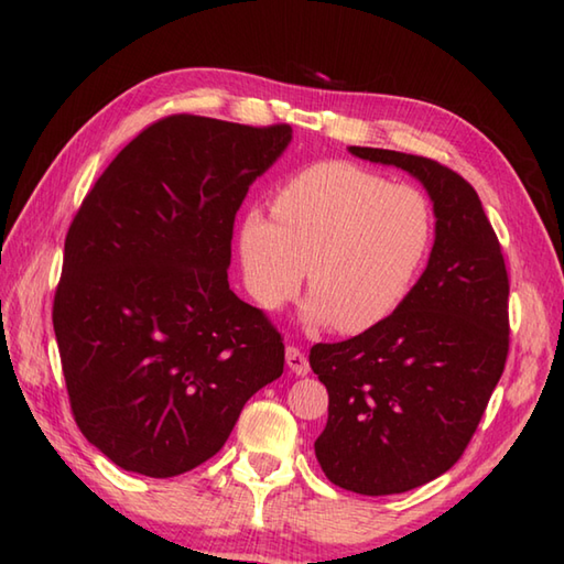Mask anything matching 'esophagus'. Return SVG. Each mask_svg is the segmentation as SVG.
Returning a JSON list of instances; mask_svg holds the SVG:
<instances>
[{
    "label": "esophagus",
    "mask_w": 564,
    "mask_h": 564,
    "mask_svg": "<svg viewBox=\"0 0 564 564\" xmlns=\"http://www.w3.org/2000/svg\"><path fill=\"white\" fill-rule=\"evenodd\" d=\"M285 364H289V368L293 370L295 376H307L310 373L307 356L301 349H295V346H289V349H285Z\"/></svg>",
    "instance_id": "34e87169"
}]
</instances>
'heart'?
Wrapping results in <instances>:
<instances>
[{
    "instance_id": "1",
    "label": "heart",
    "mask_w": 564,
    "mask_h": 564,
    "mask_svg": "<svg viewBox=\"0 0 564 564\" xmlns=\"http://www.w3.org/2000/svg\"><path fill=\"white\" fill-rule=\"evenodd\" d=\"M271 213L247 210L239 261L249 295L283 307L305 281L303 319L358 334L398 310L434 245V210L410 184L351 162H319L275 191Z\"/></svg>"
}]
</instances>
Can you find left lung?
Instances as JSON below:
<instances>
[{
  "mask_svg": "<svg viewBox=\"0 0 564 564\" xmlns=\"http://www.w3.org/2000/svg\"><path fill=\"white\" fill-rule=\"evenodd\" d=\"M398 166L434 203V247L410 295L354 339L315 344L310 368L329 392L315 455L356 495L410 492L458 463L505 373L509 275L480 196L434 160L349 148Z\"/></svg>",
  "mask_w": 564,
  "mask_h": 564,
  "instance_id": "8db88e82",
  "label": "left lung"
}]
</instances>
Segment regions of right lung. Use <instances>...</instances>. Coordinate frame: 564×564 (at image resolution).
Here are the masks:
<instances>
[{
	"label": "right lung",
	"instance_id": "right-lung-1",
	"mask_svg": "<svg viewBox=\"0 0 564 564\" xmlns=\"http://www.w3.org/2000/svg\"><path fill=\"white\" fill-rule=\"evenodd\" d=\"M291 126L178 113L128 142L65 239L53 327L75 422L128 473L174 477L218 453L283 373V341L230 291L235 215Z\"/></svg>",
	"mask_w": 564,
	"mask_h": 564
}]
</instances>
